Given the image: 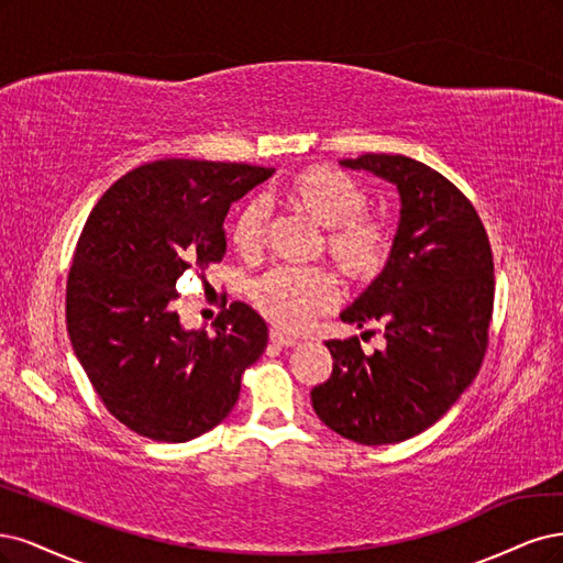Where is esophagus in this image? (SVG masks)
Segmentation results:
<instances>
[{
	"mask_svg": "<svg viewBox=\"0 0 563 563\" xmlns=\"http://www.w3.org/2000/svg\"><path fill=\"white\" fill-rule=\"evenodd\" d=\"M268 339H271V343H276V346H285V349L297 346V339H295V336L283 334V332H278V330H271Z\"/></svg>",
	"mask_w": 563,
	"mask_h": 563,
	"instance_id": "34e87169",
	"label": "esophagus"
}]
</instances>
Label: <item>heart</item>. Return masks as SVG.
Returning <instances> with one entry per match:
<instances>
[{"label":"heart","instance_id":"1","mask_svg":"<svg viewBox=\"0 0 563 563\" xmlns=\"http://www.w3.org/2000/svg\"><path fill=\"white\" fill-rule=\"evenodd\" d=\"M287 201L324 231V250L341 276L365 285L380 276L390 257V233L369 220V196L351 177L328 168H308L289 179ZM268 203L255 196L233 217L231 243L252 255L266 239ZM252 301L260 311L287 332L306 328L308 320L330 311L336 301L334 280L318 268H274L252 285Z\"/></svg>","mask_w":563,"mask_h":563}]
</instances>
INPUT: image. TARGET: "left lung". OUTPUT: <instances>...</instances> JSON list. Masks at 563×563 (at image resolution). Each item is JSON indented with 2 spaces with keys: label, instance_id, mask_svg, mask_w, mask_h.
Wrapping results in <instances>:
<instances>
[{
  "label": "left lung",
  "instance_id": "obj_1",
  "mask_svg": "<svg viewBox=\"0 0 563 563\" xmlns=\"http://www.w3.org/2000/svg\"><path fill=\"white\" fill-rule=\"evenodd\" d=\"M339 163L400 194L388 264L341 313L357 330L380 324L386 349L367 355L357 336L324 341L334 365L311 402L341 438L395 444L446 413L482 367L494 311L492 245L473 203L426 163L402 154Z\"/></svg>",
  "mask_w": 563,
  "mask_h": 563
}]
</instances>
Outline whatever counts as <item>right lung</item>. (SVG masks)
<instances>
[{"label": "right lung", "instance_id": "1", "mask_svg": "<svg viewBox=\"0 0 563 563\" xmlns=\"http://www.w3.org/2000/svg\"><path fill=\"white\" fill-rule=\"evenodd\" d=\"M247 163L163 158L123 175L90 210L67 278V332L114 419L156 442H189L239 402L266 349L264 318L233 301L185 330L173 301L185 271L227 252L231 203L274 175Z\"/></svg>", "mask_w": 563, "mask_h": 563}]
</instances>
